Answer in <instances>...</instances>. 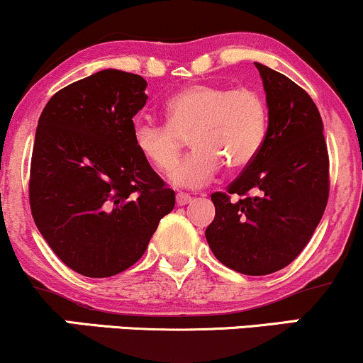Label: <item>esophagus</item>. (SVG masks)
Masks as SVG:
<instances>
[{
    "instance_id": "1",
    "label": "esophagus",
    "mask_w": 363,
    "mask_h": 363,
    "mask_svg": "<svg viewBox=\"0 0 363 363\" xmlns=\"http://www.w3.org/2000/svg\"><path fill=\"white\" fill-rule=\"evenodd\" d=\"M176 199H177L179 206H184V205H187V203H191V199H193V198H191V196L186 194V193H177Z\"/></svg>"
}]
</instances>
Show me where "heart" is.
<instances>
[{
    "mask_svg": "<svg viewBox=\"0 0 363 363\" xmlns=\"http://www.w3.org/2000/svg\"><path fill=\"white\" fill-rule=\"evenodd\" d=\"M167 124L140 123L133 140L140 155L158 172L170 170L185 140L194 152L174 167L170 181L177 186L206 184L225 164L239 170L252 164L268 136L269 111L254 89L196 83L165 104Z\"/></svg>",
    "mask_w": 363,
    "mask_h": 363,
    "instance_id": "1",
    "label": "heart"
}]
</instances>
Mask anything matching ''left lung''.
Segmentation results:
<instances>
[{
  "instance_id": "1",
  "label": "left lung",
  "mask_w": 363,
  "mask_h": 363,
  "mask_svg": "<svg viewBox=\"0 0 363 363\" xmlns=\"http://www.w3.org/2000/svg\"><path fill=\"white\" fill-rule=\"evenodd\" d=\"M254 65L266 91L268 136L227 193L211 194L215 220L206 240L227 268L262 277L289 266L309 244L328 205L329 155L311 95L285 74Z\"/></svg>"
}]
</instances>
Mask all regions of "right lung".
Returning a JSON list of instances; mask_svg holds the SVG:
<instances>
[{
  "label": "right lung",
  "mask_w": 363,
  "mask_h": 363,
  "mask_svg": "<svg viewBox=\"0 0 363 363\" xmlns=\"http://www.w3.org/2000/svg\"><path fill=\"white\" fill-rule=\"evenodd\" d=\"M145 89L140 74L102 69L56 91L37 124L32 216L54 254L83 277L135 264L176 205L133 140Z\"/></svg>",
  "instance_id": "obj_1"
}]
</instances>
